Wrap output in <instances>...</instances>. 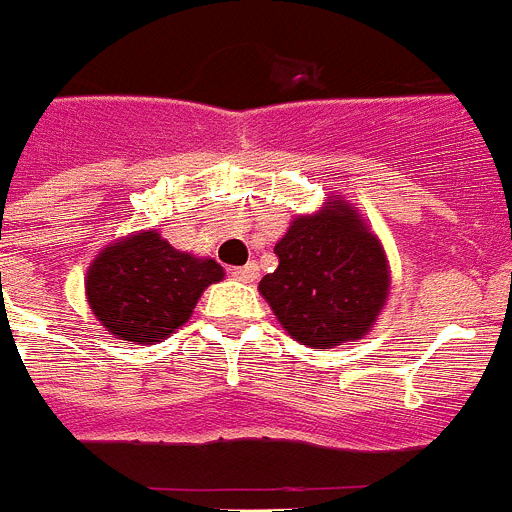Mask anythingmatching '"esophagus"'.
Returning <instances> with one entry per match:
<instances>
[{"mask_svg":"<svg viewBox=\"0 0 512 512\" xmlns=\"http://www.w3.org/2000/svg\"><path fill=\"white\" fill-rule=\"evenodd\" d=\"M230 274H233V279H238V282H253V279L259 277V266L256 264H246V266H235V269H230Z\"/></svg>","mask_w":512,"mask_h":512,"instance_id":"esophagus-1","label":"esophagus"}]
</instances>
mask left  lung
I'll return each mask as SVG.
<instances>
[{
  "instance_id": "8db88e82",
  "label": "left lung",
  "mask_w": 512,
  "mask_h": 512,
  "mask_svg": "<svg viewBox=\"0 0 512 512\" xmlns=\"http://www.w3.org/2000/svg\"><path fill=\"white\" fill-rule=\"evenodd\" d=\"M279 266L259 292L289 336L310 348L359 341L390 297V261L382 241L341 194L297 215L274 246Z\"/></svg>"
}]
</instances>
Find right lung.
<instances>
[{"mask_svg": "<svg viewBox=\"0 0 512 512\" xmlns=\"http://www.w3.org/2000/svg\"><path fill=\"white\" fill-rule=\"evenodd\" d=\"M223 277L210 256L176 251L156 230H135L97 253L84 289L110 336L148 346L182 328L202 292Z\"/></svg>", "mask_w": 512, "mask_h": 512, "instance_id": "obj_1", "label": "right lung"}]
</instances>
